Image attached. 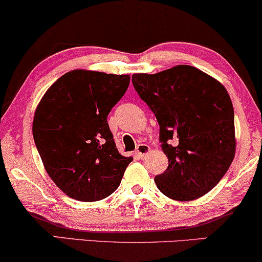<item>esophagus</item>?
Wrapping results in <instances>:
<instances>
[{
	"mask_svg": "<svg viewBox=\"0 0 262 262\" xmlns=\"http://www.w3.org/2000/svg\"><path fill=\"white\" fill-rule=\"evenodd\" d=\"M149 151H150V147L148 146V144L141 143V144H138V146H137V149H136V151H135V153H136L137 157L144 158L148 153H149Z\"/></svg>",
	"mask_w": 262,
	"mask_h": 262,
	"instance_id": "1",
	"label": "esophagus"
}]
</instances>
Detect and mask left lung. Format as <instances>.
I'll use <instances>...</instances> for the list:
<instances>
[{
    "mask_svg": "<svg viewBox=\"0 0 262 262\" xmlns=\"http://www.w3.org/2000/svg\"><path fill=\"white\" fill-rule=\"evenodd\" d=\"M132 83L160 126L169 159L158 189L179 202L198 199L220 182L235 153L234 112L221 82L190 66L134 74Z\"/></svg>",
    "mask_w": 262,
    "mask_h": 262,
    "instance_id": "obj_1",
    "label": "left lung"
}]
</instances>
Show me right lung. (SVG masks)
I'll return each mask as SVG.
<instances>
[{"label": "right lung", "mask_w": 262, "mask_h": 262, "mask_svg": "<svg viewBox=\"0 0 262 262\" xmlns=\"http://www.w3.org/2000/svg\"><path fill=\"white\" fill-rule=\"evenodd\" d=\"M128 85L130 75L76 69L60 76L38 103L35 144L48 176L70 198H106L134 160L119 153L106 121Z\"/></svg>", "instance_id": "add662e5"}]
</instances>
